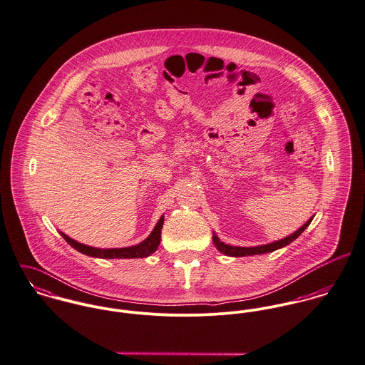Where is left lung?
I'll return each instance as SVG.
<instances>
[{"label":"left lung","instance_id":"left-lung-1","mask_svg":"<svg viewBox=\"0 0 365 365\" xmlns=\"http://www.w3.org/2000/svg\"><path fill=\"white\" fill-rule=\"evenodd\" d=\"M314 218V217H312ZM312 218H309L298 231H295L294 234H291V235H288V237H285L284 240H280V241H276V242L273 243H267V245H260V246H252V247H243V246H231V245H227V243L221 242L220 241V238L214 234L212 235V242L215 245V247L221 252V253H224V255H227V256H234V257H240V256H252V255H262V253H269V252H274V250H277V249H280V247H284V246H287L288 243L292 242V241H295L304 231H305V228L311 224V221H312Z\"/></svg>","mask_w":365,"mask_h":365}]
</instances>
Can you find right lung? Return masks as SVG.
Instances as JSON below:
<instances>
[{
	"label": "right lung",
	"instance_id": "add662e5",
	"mask_svg": "<svg viewBox=\"0 0 365 365\" xmlns=\"http://www.w3.org/2000/svg\"><path fill=\"white\" fill-rule=\"evenodd\" d=\"M163 225V215L160 218V221L157 222L155 228L153 230V232L150 234V237L147 240H144L143 242L134 245V246L113 247V249L92 247V246L82 245V243L71 240L64 232H60V234H61V237L67 241L68 245H71L74 249H77L78 252H81V253L86 255V256L101 257V259H137V257H147V256H150L151 253H154L158 249L160 242H161Z\"/></svg>",
	"mask_w": 365,
	"mask_h": 365
}]
</instances>
